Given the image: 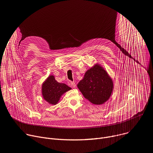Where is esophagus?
Returning <instances> with one entry per match:
<instances>
[{
  "mask_svg": "<svg viewBox=\"0 0 153 153\" xmlns=\"http://www.w3.org/2000/svg\"><path fill=\"white\" fill-rule=\"evenodd\" d=\"M70 85H71V87H73V88H76V83H75V82H71L70 83Z\"/></svg>",
  "mask_w": 153,
  "mask_h": 153,
  "instance_id": "esophagus-1",
  "label": "esophagus"
}]
</instances>
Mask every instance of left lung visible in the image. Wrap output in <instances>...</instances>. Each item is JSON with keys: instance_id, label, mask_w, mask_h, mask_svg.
Instances as JSON below:
<instances>
[{"instance_id": "obj_1", "label": "left lung", "mask_w": 153, "mask_h": 153, "mask_svg": "<svg viewBox=\"0 0 153 153\" xmlns=\"http://www.w3.org/2000/svg\"><path fill=\"white\" fill-rule=\"evenodd\" d=\"M77 86L85 98L94 105L108 101L114 88L113 79L97 63L85 72Z\"/></svg>"}]
</instances>
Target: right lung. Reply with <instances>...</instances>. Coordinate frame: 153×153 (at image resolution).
<instances>
[{
	"label": "right lung",
	"instance_id": "1",
	"mask_svg": "<svg viewBox=\"0 0 153 153\" xmlns=\"http://www.w3.org/2000/svg\"><path fill=\"white\" fill-rule=\"evenodd\" d=\"M71 90L66 84L59 83L53 75L49 76L42 85V95L46 102L51 105H56L61 96Z\"/></svg>",
	"mask_w": 153,
	"mask_h": 153
}]
</instances>
